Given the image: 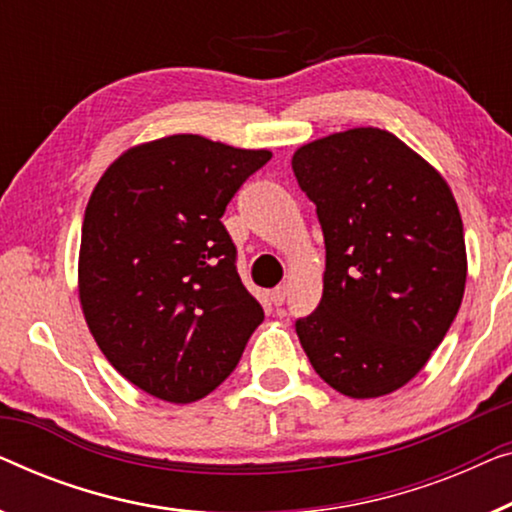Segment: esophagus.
Segmentation results:
<instances>
[{
	"label": "esophagus",
	"mask_w": 512,
	"mask_h": 512,
	"mask_svg": "<svg viewBox=\"0 0 512 512\" xmlns=\"http://www.w3.org/2000/svg\"><path fill=\"white\" fill-rule=\"evenodd\" d=\"M270 300L274 302V307L284 305V300H286V286H277V288H274V291L270 293Z\"/></svg>",
	"instance_id": "obj_1"
}]
</instances>
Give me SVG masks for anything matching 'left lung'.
<instances>
[{"instance_id": "1", "label": "left lung", "mask_w": 512, "mask_h": 512, "mask_svg": "<svg viewBox=\"0 0 512 512\" xmlns=\"http://www.w3.org/2000/svg\"><path fill=\"white\" fill-rule=\"evenodd\" d=\"M325 240L323 298L295 321L316 374L346 397L390 395L443 342L466 284L448 182L390 131L360 127L293 154Z\"/></svg>"}]
</instances>
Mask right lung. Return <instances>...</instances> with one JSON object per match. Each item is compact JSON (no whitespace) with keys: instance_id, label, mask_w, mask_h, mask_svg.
I'll return each instance as SVG.
<instances>
[{"instance_id":"1","label":"right lung","mask_w":512,"mask_h":512,"mask_svg":"<svg viewBox=\"0 0 512 512\" xmlns=\"http://www.w3.org/2000/svg\"><path fill=\"white\" fill-rule=\"evenodd\" d=\"M270 157L177 133L131 147L94 187L80 305L110 365L147 395L173 404L210 395L261 325L221 217Z\"/></svg>"}]
</instances>
